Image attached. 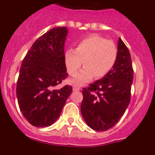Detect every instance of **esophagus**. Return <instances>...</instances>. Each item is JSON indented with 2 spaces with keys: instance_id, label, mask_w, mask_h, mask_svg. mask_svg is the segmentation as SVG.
Returning <instances> with one entry per match:
<instances>
[{
  "instance_id": "34e87169",
  "label": "esophagus",
  "mask_w": 155,
  "mask_h": 155,
  "mask_svg": "<svg viewBox=\"0 0 155 155\" xmlns=\"http://www.w3.org/2000/svg\"><path fill=\"white\" fill-rule=\"evenodd\" d=\"M73 91H79L80 90V87H79V86H77V85H73Z\"/></svg>"
}]
</instances>
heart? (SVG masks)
<instances>
[{
	"label": "heart",
	"mask_w": 155,
	"mask_h": 155,
	"mask_svg": "<svg viewBox=\"0 0 155 155\" xmlns=\"http://www.w3.org/2000/svg\"><path fill=\"white\" fill-rule=\"evenodd\" d=\"M118 48L112 40L98 35H91L78 43L76 49L68 48L64 53V61L70 74H74L81 68L83 61L85 68L74 75L71 82L82 85L104 77L115 65Z\"/></svg>",
	"instance_id": "heart-1"
}]
</instances>
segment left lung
<instances>
[{
	"instance_id": "8db88e82",
	"label": "left lung",
	"mask_w": 155,
	"mask_h": 155,
	"mask_svg": "<svg viewBox=\"0 0 155 155\" xmlns=\"http://www.w3.org/2000/svg\"><path fill=\"white\" fill-rule=\"evenodd\" d=\"M133 79L130 54L119 38L113 68L102 79L82 90L81 112L88 127L106 131L119 121L130 104Z\"/></svg>"
}]
</instances>
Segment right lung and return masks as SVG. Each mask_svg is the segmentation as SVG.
<instances>
[{
	"mask_svg": "<svg viewBox=\"0 0 155 155\" xmlns=\"http://www.w3.org/2000/svg\"><path fill=\"white\" fill-rule=\"evenodd\" d=\"M68 29L55 27L34 43L21 63L16 96L22 115L37 127L51 125L58 118L72 87H56L66 79L64 43Z\"/></svg>",
	"mask_w": 155,
	"mask_h": 155,
	"instance_id": "obj_1",
	"label": "right lung"
}]
</instances>
